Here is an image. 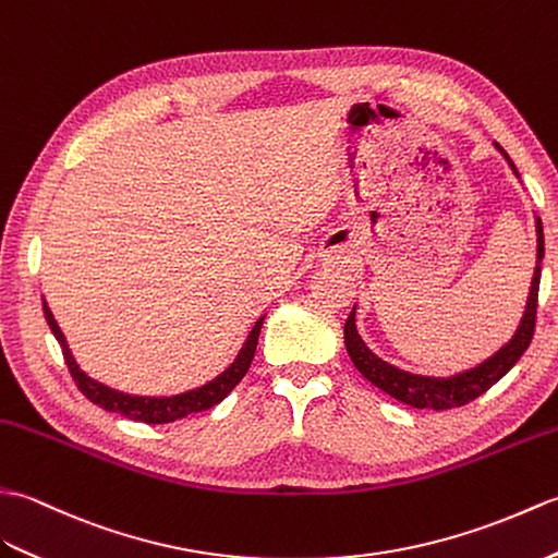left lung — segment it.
I'll return each instance as SVG.
<instances>
[{
    "label": "left lung",
    "instance_id": "1",
    "mask_svg": "<svg viewBox=\"0 0 558 558\" xmlns=\"http://www.w3.org/2000/svg\"><path fill=\"white\" fill-rule=\"evenodd\" d=\"M506 159H509V155H506ZM509 165L513 167L511 159H509ZM513 171H515V167H513ZM542 257H544V233H542V221L537 219V259L539 263H542ZM539 263L535 267V277H532V289H530V299H527L525 315L521 319V327H518L511 343H506L504 349L497 355H492L487 363H482L480 367L470 369V373L456 375L451 379L417 377L411 373H403V369H396L393 365H387L384 361H379V357L363 343V339L357 337L355 307H353V313L349 315V319H345L343 341H345V349H349L353 365L357 367V373L373 381L375 387H379L381 391L393 396L396 401L420 408V411H425V408H432V411H449V408H461V405H468L470 401H475L477 396L489 391L494 384H497L518 361H521V355L527 351L532 337H535L539 275H542Z\"/></svg>",
    "mask_w": 558,
    "mask_h": 558
}]
</instances>
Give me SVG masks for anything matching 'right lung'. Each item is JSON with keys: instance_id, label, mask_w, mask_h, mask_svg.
<instances>
[{"instance_id": "add662e5", "label": "right lung", "mask_w": 558, "mask_h": 558, "mask_svg": "<svg viewBox=\"0 0 558 558\" xmlns=\"http://www.w3.org/2000/svg\"><path fill=\"white\" fill-rule=\"evenodd\" d=\"M43 311H45V319H47L49 329H52V333L61 345V353H64L69 373H71L73 381H76V387L81 389L85 399L93 401L95 405L105 408V411H114L123 417L138 420V423H147V425L174 423V420H181V417L191 415V413L207 411V408L217 405L221 399H227V393L233 387H236V384L245 377L247 367H251L255 349H257L259 327H263V317H259L255 322L251 337H247V341L243 343L239 357L233 361V365L229 369H225V373H221L217 379L205 384V387L185 391V393H179V396H169V399H147V396H129V393L114 391V389L105 387V384H97L90 377H85L78 369L76 361H73V355L69 353L64 333H61V329L57 327V322H54L52 313H49L47 303H43Z\"/></svg>"}]
</instances>
